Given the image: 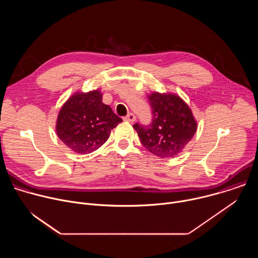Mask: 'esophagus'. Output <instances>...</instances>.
I'll return each mask as SVG.
<instances>
[{"label": "esophagus", "instance_id": "1", "mask_svg": "<svg viewBox=\"0 0 258 258\" xmlns=\"http://www.w3.org/2000/svg\"><path fill=\"white\" fill-rule=\"evenodd\" d=\"M123 119H124L125 121H128V122H134V121L136 120V116H135V114L130 113V114H127Z\"/></svg>", "mask_w": 258, "mask_h": 258}]
</instances>
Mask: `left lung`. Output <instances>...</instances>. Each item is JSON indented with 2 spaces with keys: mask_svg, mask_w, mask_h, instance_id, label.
<instances>
[{
  "mask_svg": "<svg viewBox=\"0 0 258 258\" xmlns=\"http://www.w3.org/2000/svg\"><path fill=\"white\" fill-rule=\"evenodd\" d=\"M152 108V122L148 125L136 123L141 143L158 157H173L192 140L197 122L190 107L174 94L154 92L148 95Z\"/></svg>",
  "mask_w": 258,
  "mask_h": 258,
  "instance_id": "8db88e82",
  "label": "left lung"
}]
</instances>
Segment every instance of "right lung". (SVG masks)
I'll use <instances>...</instances> for the list:
<instances>
[{"label":"right lung","instance_id":"add662e5","mask_svg":"<svg viewBox=\"0 0 258 258\" xmlns=\"http://www.w3.org/2000/svg\"><path fill=\"white\" fill-rule=\"evenodd\" d=\"M102 96L99 90L76 93L60 109L56 132L72 151L80 154L96 151L122 121L111 107L102 103Z\"/></svg>","mask_w":258,"mask_h":258}]
</instances>
